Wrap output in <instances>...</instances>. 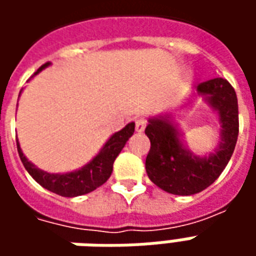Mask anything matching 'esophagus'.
<instances>
[{
    "mask_svg": "<svg viewBox=\"0 0 256 256\" xmlns=\"http://www.w3.org/2000/svg\"><path fill=\"white\" fill-rule=\"evenodd\" d=\"M145 126H146V120H144V119H137L136 120V132L137 133H142L145 130Z\"/></svg>",
    "mask_w": 256,
    "mask_h": 256,
    "instance_id": "34e87169",
    "label": "esophagus"
}]
</instances>
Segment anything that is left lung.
I'll return each mask as SVG.
<instances>
[{"mask_svg":"<svg viewBox=\"0 0 256 256\" xmlns=\"http://www.w3.org/2000/svg\"><path fill=\"white\" fill-rule=\"evenodd\" d=\"M196 96L203 97L220 124L218 145L208 155H196L185 145L180 123L172 114L148 118L145 128L150 141L145 160L146 174L156 186L178 196H190L208 188L230 160L238 136L236 92L226 79L214 78L198 84L186 104H192Z\"/></svg>","mask_w":256,"mask_h":256,"instance_id":"8db88e82","label":"left lung"}]
</instances>
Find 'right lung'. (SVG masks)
<instances>
[{
    "label": "right lung",
    "mask_w": 256,
    "mask_h": 256,
    "mask_svg": "<svg viewBox=\"0 0 256 256\" xmlns=\"http://www.w3.org/2000/svg\"><path fill=\"white\" fill-rule=\"evenodd\" d=\"M49 66L50 63L44 64L32 76H36V74H40L44 68L49 67ZM134 126H136L134 122L128 123L122 130L114 133L106 140V142L101 146L98 154L89 163H86L84 167H80L78 170L63 172V174L62 172H48L38 168L34 163H31L26 158L23 150L20 148L19 141L16 138L18 152H19L20 159H22V163L26 167V170L41 186L56 193V194L64 196V198H76L80 194L93 192L94 189L101 186L102 184L106 182L108 178L111 177L114 162L120 154V150H123V146L126 145L128 138L133 136Z\"/></svg>",
    "instance_id": "1"
}]
</instances>
